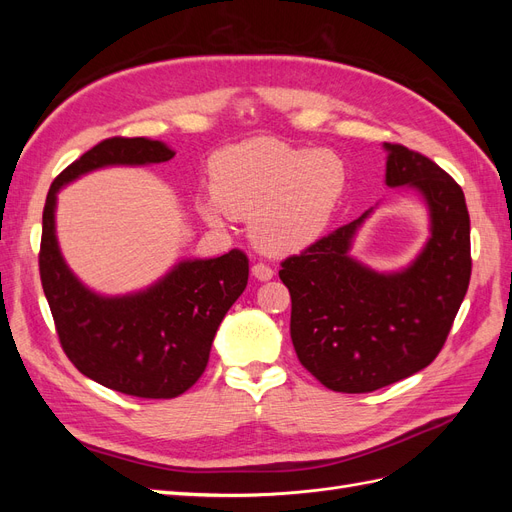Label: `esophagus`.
Segmentation results:
<instances>
[{"label":"esophagus","mask_w":512,"mask_h":512,"mask_svg":"<svg viewBox=\"0 0 512 512\" xmlns=\"http://www.w3.org/2000/svg\"><path fill=\"white\" fill-rule=\"evenodd\" d=\"M252 275L260 282H267L273 277V269L269 265H265V262H256V265L252 267Z\"/></svg>","instance_id":"obj_1"}]
</instances>
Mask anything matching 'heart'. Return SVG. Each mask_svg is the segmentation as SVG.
<instances>
[{
	"mask_svg": "<svg viewBox=\"0 0 512 512\" xmlns=\"http://www.w3.org/2000/svg\"><path fill=\"white\" fill-rule=\"evenodd\" d=\"M346 188V166L333 151L250 138L211 160L213 200L200 211L250 218L254 243L267 254L297 252L322 235Z\"/></svg>",
	"mask_w": 512,
	"mask_h": 512,
	"instance_id": "heart-1",
	"label": "heart"
}]
</instances>
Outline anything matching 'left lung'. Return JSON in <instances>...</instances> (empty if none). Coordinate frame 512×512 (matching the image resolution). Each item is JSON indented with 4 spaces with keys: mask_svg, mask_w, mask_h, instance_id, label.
<instances>
[{
    "mask_svg": "<svg viewBox=\"0 0 512 512\" xmlns=\"http://www.w3.org/2000/svg\"><path fill=\"white\" fill-rule=\"evenodd\" d=\"M384 149L386 185L414 188L429 207L431 237L412 265L378 273L350 258L367 211L288 256L280 271L299 361L337 393H369L425 369L442 350L470 284L463 190L421 153L395 143Z\"/></svg>",
    "mask_w": 512,
    "mask_h": 512,
    "instance_id": "obj_1",
    "label": "left lung"
}]
</instances>
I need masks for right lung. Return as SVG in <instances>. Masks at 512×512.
I'll return each instance as SVG.
<instances>
[{
  "instance_id": "1",
  "label": "right lung",
  "mask_w": 512,
  "mask_h": 512,
  "mask_svg": "<svg viewBox=\"0 0 512 512\" xmlns=\"http://www.w3.org/2000/svg\"><path fill=\"white\" fill-rule=\"evenodd\" d=\"M173 156V149L149 138H106L61 170L42 211L40 280L61 348L83 376L145 399H173L203 376L220 322L247 286L250 260L241 250L183 260L143 292L100 297L61 258L55 200L61 185L89 170L158 164Z\"/></svg>"
}]
</instances>
